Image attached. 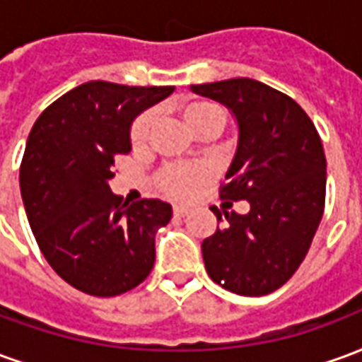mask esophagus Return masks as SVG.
I'll list each match as a JSON object with an SVG mask.
<instances>
[{"label": "esophagus", "mask_w": 362, "mask_h": 362, "mask_svg": "<svg viewBox=\"0 0 362 362\" xmlns=\"http://www.w3.org/2000/svg\"><path fill=\"white\" fill-rule=\"evenodd\" d=\"M189 213V207H186V205H174V215L176 217H186Z\"/></svg>", "instance_id": "34e87169"}]
</instances>
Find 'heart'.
Segmentation results:
<instances>
[{"mask_svg":"<svg viewBox=\"0 0 362 362\" xmlns=\"http://www.w3.org/2000/svg\"><path fill=\"white\" fill-rule=\"evenodd\" d=\"M182 116L186 119V124L192 127V132H197V129L211 126V124L223 126V110L217 104L205 103V100L189 103L182 112ZM151 126H153V114L145 112L132 126V143L141 145L149 135ZM205 176H207V170L202 165H174L160 173L158 184H160V188L173 196H184L196 186L197 182L204 180Z\"/></svg>","mask_w":362,"mask_h":362,"instance_id":"b5f03b06","label":"heart"}]
</instances>
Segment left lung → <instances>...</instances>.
Here are the masks:
<instances>
[{
  "mask_svg": "<svg viewBox=\"0 0 362 362\" xmlns=\"http://www.w3.org/2000/svg\"><path fill=\"white\" fill-rule=\"evenodd\" d=\"M227 106L238 126L223 199H246L250 211L213 209L221 223L202 243L217 285L244 296L273 293L303 264L326 202V155L306 112L279 90L248 77L192 85Z\"/></svg>",
  "mask_w": 362,
  "mask_h": 362,
  "instance_id": "left-lung-1",
  "label": "left lung"
}]
</instances>
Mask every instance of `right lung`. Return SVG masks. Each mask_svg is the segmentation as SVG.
Listing matches in <instances>:
<instances>
[{
    "label": "right lung",
    "mask_w": 362,
    "mask_h": 362,
    "mask_svg": "<svg viewBox=\"0 0 362 362\" xmlns=\"http://www.w3.org/2000/svg\"><path fill=\"white\" fill-rule=\"evenodd\" d=\"M173 93L83 83L52 103L28 134L19 170L28 225L52 269L87 295H122L153 269L155 235L173 205L122 204L108 180L114 157L132 151L134 119Z\"/></svg>",
    "instance_id": "1"
}]
</instances>
